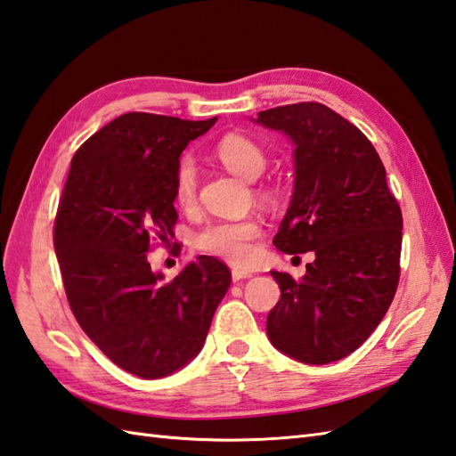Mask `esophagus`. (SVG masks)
Here are the masks:
<instances>
[{"label": "esophagus", "mask_w": 456, "mask_h": 456, "mask_svg": "<svg viewBox=\"0 0 456 456\" xmlns=\"http://www.w3.org/2000/svg\"><path fill=\"white\" fill-rule=\"evenodd\" d=\"M250 276H253V273H250V270H245V268L231 270V278H233V282H239V280H245V278H250Z\"/></svg>", "instance_id": "obj_1"}]
</instances>
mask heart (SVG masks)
I'll list each match as a JSON object with an SVG mask.
<instances>
[{
    "mask_svg": "<svg viewBox=\"0 0 456 456\" xmlns=\"http://www.w3.org/2000/svg\"><path fill=\"white\" fill-rule=\"evenodd\" d=\"M216 159L229 172L243 180H256L266 167V154L256 141L247 134H225L216 147ZM198 174L193 162L183 159L174 176V200L180 208H190L196 201ZM260 235V223L253 217L211 223L198 233L196 247L203 253L225 258L229 263H245L253 253V240Z\"/></svg>",
    "mask_w": 456,
    "mask_h": 456,
    "instance_id": "b5f03b06",
    "label": "heart"
}]
</instances>
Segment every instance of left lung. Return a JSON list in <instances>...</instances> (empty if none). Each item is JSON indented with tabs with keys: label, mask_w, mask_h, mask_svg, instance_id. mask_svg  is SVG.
<instances>
[{
	"label": "left lung",
	"mask_w": 456,
	"mask_h": 456,
	"mask_svg": "<svg viewBox=\"0 0 456 456\" xmlns=\"http://www.w3.org/2000/svg\"><path fill=\"white\" fill-rule=\"evenodd\" d=\"M253 121L294 144V191L274 245L315 255L299 280L270 273L280 302L268 338L299 362L341 361L370 337L398 288L400 206L372 142L327 105H280Z\"/></svg>",
	"instance_id": "1"
}]
</instances>
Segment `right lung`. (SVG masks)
Instances as JSON below:
<instances>
[{"label":"right lung","instance_id":"obj_1","mask_svg":"<svg viewBox=\"0 0 456 456\" xmlns=\"http://www.w3.org/2000/svg\"><path fill=\"white\" fill-rule=\"evenodd\" d=\"M217 118L125 113L76 151L54 221L68 304L100 351L139 378L170 376L200 354L231 286L229 268L201 255L174 280L147 258L178 219L174 176L188 142Z\"/></svg>","mask_w":456,"mask_h":456}]
</instances>
